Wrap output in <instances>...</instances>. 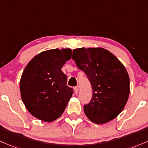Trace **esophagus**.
<instances>
[{
    "mask_svg": "<svg viewBox=\"0 0 148 148\" xmlns=\"http://www.w3.org/2000/svg\"><path fill=\"white\" fill-rule=\"evenodd\" d=\"M78 91H79V89H78V87H75L74 88V92L75 94H77V93H78Z\"/></svg>",
    "mask_w": 148,
    "mask_h": 148,
    "instance_id": "esophagus-1",
    "label": "esophagus"
}]
</instances>
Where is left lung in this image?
Here are the masks:
<instances>
[{
	"mask_svg": "<svg viewBox=\"0 0 148 148\" xmlns=\"http://www.w3.org/2000/svg\"><path fill=\"white\" fill-rule=\"evenodd\" d=\"M73 59L85 73L92 85V101L84 106L88 119L103 124L117 117L125 107L130 93L129 74L124 66L102 47L75 49Z\"/></svg>",
	"mask_w": 148,
	"mask_h": 148,
	"instance_id": "8db88e82",
	"label": "left lung"
}]
</instances>
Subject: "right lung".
Returning a JSON list of instances; mask_svg holds the SVG:
<instances>
[{
	"label": "right lung",
	"instance_id": "1",
	"mask_svg": "<svg viewBox=\"0 0 148 148\" xmlns=\"http://www.w3.org/2000/svg\"><path fill=\"white\" fill-rule=\"evenodd\" d=\"M72 50L53 49L35 56L23 71L19 83L24 106L34 117L51 122L60 117L72 97L67 76L61 69L71 59Z\"/></svg>",
	"mask_w": 148,
	"mask_h": 148
}]
</instances>
